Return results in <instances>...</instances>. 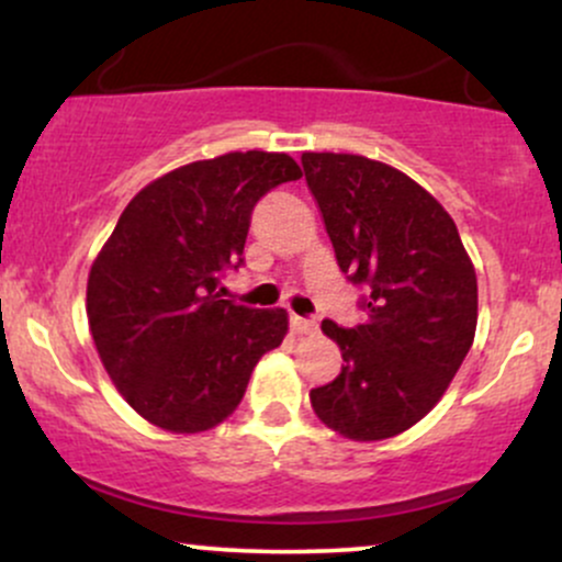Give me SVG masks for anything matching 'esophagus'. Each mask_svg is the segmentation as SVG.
Segmentation results:
<instances>
[{
    "instance_id": "34e87169",
    "label": "esophagus",
    "mask_w": 562,
    "mask_h": 562,
    "mask_svg": "<svg viewBox=\"0 0 562 562\" xmlns=\"http://www.w3.org/2000/svg\"><path fill=\"white\" fill-rule=\"evenodd\" d=\"M290 330H293L295 335H312V333H317V322L303 319V317H299V314H293V317H290Z\"/></svg>"
}]
</instances>
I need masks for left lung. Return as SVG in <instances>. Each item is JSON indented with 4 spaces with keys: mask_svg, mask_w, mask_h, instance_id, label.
Returning <instances> with one entry per match:
<instances>
[{
    "mask_svg": "<svg viewBox=\"0 0 562 562\" xmlns=\"http://www.w3.org/2000/svg\"><path fill=\"white\" fill-rule=\"evenodd\" d=\"M340 272L367 285V322L344 330L333 383L308 393L327 428L383 441L420 423L447 393L479 325V280L451 216L404 171L353 153H303Z\"/></svg>",
    "mask_w": 562,
    "mask_h": 562,
    "instance_id": "left-lung-1",
    "label": "left lung"
}]
</instances>
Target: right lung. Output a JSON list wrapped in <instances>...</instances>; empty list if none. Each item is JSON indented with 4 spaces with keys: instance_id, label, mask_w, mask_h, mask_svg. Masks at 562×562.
I'll return each instance as SVG.
<instances>
[{
    "instance_id": "obj_1",
    "label": "right lung",
    "mask_w": 562,
    "mask_h": 562,
    "mask_svg": "<svg viewBox=\"0 0 562 562\" xmlns=\"http://www.w3.org/2000/svg\"><path fill=\"white\" fill-rule=\"evenodd\" d=\"M303 171L288 153H224L142 187L89 269L87 319L128 406L169 434L224 423L254 367L288 335L285 308L216 293L243 263L250 211Z\"/></svg>"
}]
</instances>
